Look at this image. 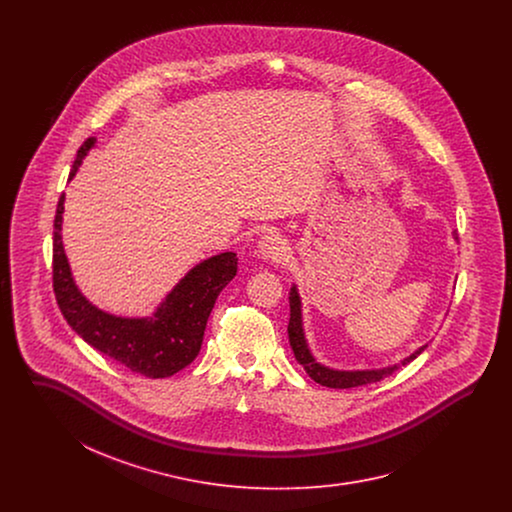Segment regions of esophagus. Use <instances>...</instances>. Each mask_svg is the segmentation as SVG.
Instances as JSON below:
<instances>
[{
	"label": "esophagus",
	"mask_w": 512,
	"mask_h": 512,
	"mask_svg": "<svg viewBox=\"0 0 512 512\" xmlns=\"http://www.w3.org/2000/svg\"><path fill=\"white\" fill-rule=\"evenodd\" d=\"M259 253L267 261H280L286 255V242L278 234H267L259 242Z\"/></svg>",
	"instance_id": "1"
}]
</instances>
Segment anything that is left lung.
Masks as SVG:
<instances>
[{"mask_svg": "<svg viewBox=\"0 0 512 512\" xmlns=\"http://www.w3.org/2000/svg\"><path fill=\"white\" fill-rule=\"evenodd\" d=\"M455 240L459 242V234L453 232ZM288 336H290V345H292L293 355L297 359L299 365H303L305 372L326 388H357V386H366V384H374L384 380L386 376L393 374L399 365L388 366V368H380V370H334L328 366H322L315 361V357L309 351V345L303 334V320H301V299L299 293L295 290V286L290 293V324H288ZM428 345H422L414 351L411 357L403 359L401 365H409L413 359H416Z\"/></svg>", "mask_w": 512, "mask_h": 512, "instance_id": "obj_1", "label": "left lung"}]
</instances>
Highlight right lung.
Returning <instances> with one entry per match:
<instances>
[{"instance_id":"obj_1","label":"right lung","mask_w":512,"mask_h":512,"mask_svg":"<svg viewBox=\"0 0 512 512\" xmlns=\"http://www.w3.org/2000/svg\"><path fill=\"white\" fill-rule=\"evenodd\" d=\"M94 144L96 138H88L80 146L69 180ZM63 203L65 194L59 197L53 222V292L69 326L94 349L146 378H167L190 365L201 349L219 293L236 276V253L226 251L195 265L153 317H115L94 307L74 284L61 242Z\"/></svg>"}]
</instances>
